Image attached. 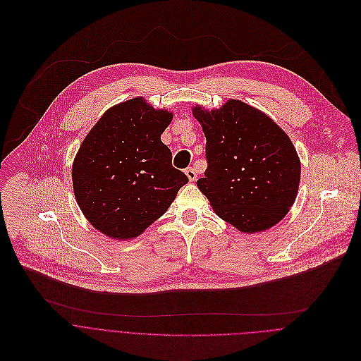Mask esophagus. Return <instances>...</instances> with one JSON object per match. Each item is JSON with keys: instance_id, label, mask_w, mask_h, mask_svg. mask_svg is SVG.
Masks as SVG:
<instances>
[{"instance_id": "34e87169", "label": "esophagus", "mask_w": 361, "mask_h": 361, "mask_svg": "<svg viewBox=\"0 0 361 361\" xmlns=\"http://www.w3.org/2000/svg\"><path fill=\"white\" fill-rule=\"evenodd\" d=\"M185 175L188 176V179H189L190 182L196 180V171H195L193 168H188V169H185Z\"/></svg>"}]
</instances>
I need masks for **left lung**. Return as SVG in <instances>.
I'll return each mask as SVG.
<instances>
[{"mask_svg": "<svg viewBox=\"0 0 361 361\" xmlns=\"http://www.w3.org/2000/svg\"><path fill=\"white\" fill-rule=\"evenodd\" d=\"M206 136L207 169L196 185L221 219L243 233L279 224L296 200L302 165L287 133L239 99L192 106Z\"/></svg>", "mask_w": 361, "mask_h": 361, "instance_id": "8db88e82", "label": "left lung"}]
</instances>
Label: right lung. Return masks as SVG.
Wrapping results in <instances>:
<instances>
[{
	"label": "right lung",
	"instance_id": "obj_1",
	"mask_svg": "<svg viewBox=\"0 0 361 361\" xmlns=\"http://www.w3.org/2000/svg\"><path fill=\"white\" fill-rule=\"evenodd\" d=\"M172 118L171 111L136 97L105 111L82 140L72 164V186L87 221L105 236L137 238L188 183L161 140Z\"/></svg>",
	"mask_w": 361,
	"mask_h": 361
}]
</instances>
